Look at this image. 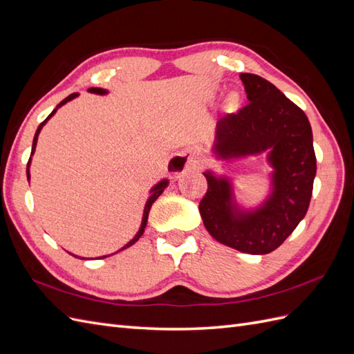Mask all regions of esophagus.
<instances>
[{
    "mask_svg": "<svg viewBox=\"0 0 354 354\" xmlns=\"http://www.w3.org/2000/svg\"><path fill=\"white\" fill-rule=\"evenodd\" d=\"M201 166V153L196 149H185L171 157L167 162V171L171 178H178L189 169Z\"/></svg>",
    "mask_w": 354,
    "mask_h": 354,
    "instance_id": "esophagus-1",
    "label": "esophagus"
}]
</instances>
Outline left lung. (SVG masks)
I'll list each match as a JSON object with an SVG mask.
<instances>
[{"label":"left lung","instance_id":"1","mask_svg":"<svg viewBox=\"0 0 354 354\" xmlns=\"http://www.w3.org/2000/svg\"><path fill=\"white\" fill-rule=\"evenodd\" d=\"M248 103L216 124L214 151L221 158L269 152L274 192L256 211L243 212L232 201L227 179L206 171V194L198 203L211 236L248 254L277 250L302 221L317 171L313 131L301 107L269 80L241 73Z\"/></svg>","mask_w":354,"mask_h":354}]
</instances>
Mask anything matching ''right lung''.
<instances>
[{"label": "right lung", "mask_w": 354, "mask_h": 354, "mask_svg": "<svg viewBox=\"0 0 354 354\" xmlns=\"http://www.w3.org/2000/svg\"><path fill=\"white\" fill-rule=\"evenodd\" d=\"M89 91V93H95V94H106V91L104 89H102V88H89L88 89ZM75 97H77V93H75V94H70L68 97H66L64 100H62V102L57 106V109L58 107H61L62 104H66L67 102H70V100H73ZM57 109H53V111H52V113L46 118V120H44L40 125H39V129H37V131H35V136H34V140H32V149H31V156H32V153H34V151H35V145H37V138H39V133H40V130H41V127L44 125V124H46L48 122V120H49V118L53 115V113H55L57 112ZM30 162H31V157H30V160H28V166H26V178H28L30 179ZM167 179H165V180H161V183H158L156 187H153L152 189H151V197L148 198V202H147V205H145V211H143V218H142V225H140V229H139V232L138 233H136V236L129 242V243H127V245L125 247H122L121 250H125V248H129V247H131L133 245V243H136V242H138L139 241V238L142 236V234H143V232H145V227H147V223H148V215H149V209H151V206H152V203L153 202H156L157 201V198H158V196L162 193V189H165L166 187H167ZM120 250V251H121ZM75 257H77V256H75ZM106 256H103V257H98V259H104ZM80 259V257H79Z\"/></svg>", "instance_id": "obj_1"}]
</instances>
